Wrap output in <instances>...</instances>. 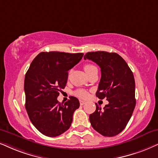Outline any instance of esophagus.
<instances>
[{"instance_id": "esophagus-1", "label": "esophagus", "mask_w": 158, "mask_h": 158, "mask_svg": "<svg viewBox=\"0 0 158 158\" xmlns=\"http://www.w3.org/2000/svg\"><path fill=\"white\" fill-rule=\"evenodd\" d=\"M79 103H80V105H84L85 104V103H86V101H81V100H80V101H79Z\"/></svg>"}]
</instances>
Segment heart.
Instances as JSON below:
<instances>
[{"label":"heart","mask_w":158,"mask_h":158,"mask_svg":"<svg viewBox=\"0 0 158 158\" xmlns=\"http://www.w3.org/2000/svg\"><path fill=\"white\" fill-rule=\"evenodd\" d=\"M84 69H85V72L87 73V74L90 72V71H93L94 69H96V67L93 64H89V63H87V64H85V66H84ZM75 95L81 98H86L88 96V93L87 91L84 90V89H78V90L76 91Z\"/></svg>","instance_id":"heart-1"}]
</instances>
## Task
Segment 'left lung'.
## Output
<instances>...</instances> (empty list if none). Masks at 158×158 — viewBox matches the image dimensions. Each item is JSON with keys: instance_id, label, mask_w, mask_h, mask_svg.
<instances>
[{"instance_id": "1", "label": "left lung", "mask_w": 158, "mask_h": 158, "mask_svg": "<svg viewBox=\"0 0 158 158\" xmlns=\"http://www.w3.org/2000/svg\"><path fill=\"white\" fill-rule=\"evenodd\" d=\"M84 58L91 60L101 68L96 96L109 101L103 109L95 103L96 109L89 115V122L100 134L114 136L126 127L135 106L133 72L125 60L115 52H92Z\"/></svg>"}]
</instances>
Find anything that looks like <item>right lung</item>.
I'll return each instance as SVG.
<instances>
[{
    "mask_svg": "<svg viewBox=\"0 0 158 158\" xmlns=\"http://www.w3.org/2000/svg\"><path fill=\"white\" fill-rule=\"evenodd\" d=\"M83 53L43 52L32 61L25 74V109L38 131L49 137L61 135L71 127L73 114L79 107L71 96L64 104L57 98L66 85L70 69L82 58Z\"/></svg>",
    "mask_w": 158,
    "mask_h": 158,
    "instance_id": "right-lung-1",
    "label": "right lung"
}]
</instances>
